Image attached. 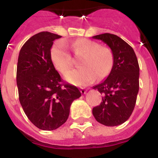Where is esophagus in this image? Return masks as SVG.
Wrapping results in <instances>:
<instances>
[{"instance_id":"esophagus-1","label":"esophagus","mask_w":158,"mask_h":158,"mask_svg":"<svg viewBox=\"0 0 158 158\" xmlns=\"http://www.w3.org/2000/svg\"><path fill=\"white\" fill-rule=\"evenodd\" d=\"M87 91L88 89H85V88H81V93H83V94H85Z\"/></svg>"}]
</instances>
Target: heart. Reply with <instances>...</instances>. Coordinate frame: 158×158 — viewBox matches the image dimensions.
Listing matches in <instances>:
<instances>
[{
  "label": "heart",
  "instance_id": "b5f03b06",
  "mask_svg": "<svg viewBox=\"0 0 158 158\" xmlns=\"http://www.w3.org/2000/svg\"><path fill=\"white\" fill-rule=\"evenodd\" d=\"M77 56H83L80 61V69H75L66 75L65 78L76 85H87L95 80L107 77L114 65V54L109 47L100 46L94 40L78 39L71 45ZM51 58L54 67L63 74L73 67V59L65 43L57 41L51 50Z\"/></svg>",
  "mask_w": 158,
  "mask_h": 158
}]
</instances>
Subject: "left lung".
<instances>
[{"label": "left lung", "instance_id": "1", "mask_svg": "<svg viewBox=\"0 0 158 158\" xmlns=\"http://www.w3.org/2000/svg\"><path fill=\"white\" fill-rule=\"evenodd\" d=\"M93 38L105 43L114 54V65L107 79L93 87L103 97L100 105L93 107V114L103 125L118 126L130 118L136 104L139 62L133 48L118 36L104 33Z\"/></svg>", "mask_w": 158, "mask_h": 158}]
</instances>
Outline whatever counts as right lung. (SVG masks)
<instances>
[{"label":"right lung","mask_w":158,"mask_h":158,"mask_svg":"<svg viewBox=\"0 0 158 158\" xmlns=\"http://www.w3.org/2000/svg\"><path fill=\"white\" fill-rule=\"evenodd\" d=\"M62 36L42 31L20 49L16 69L19 100L29 120L40 129L53 131L66 122L73 101L81 93L65 84L51 61L53 42Z\"/></svg>","instance_id":"add662e5"}]
</instances>
